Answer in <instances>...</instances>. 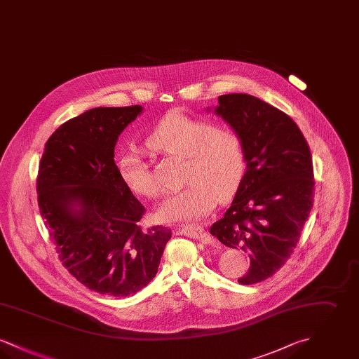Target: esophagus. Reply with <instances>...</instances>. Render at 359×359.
Wrapping results in <instances>:
<instances>
[{
    "mask_svg": "<svg viewBox=\"0 0 359 359\" xmlns=\"http://www.w3.org/2000/svg\"><path fill=\"white\" fill-rule=\"evenodd\" d=\"M179 233L186 236V237H189V238L199 239V241H205V239L208 238V234L205 233L202 227L186 226V227H182L179 230Z\"/></svg>",
    "mask_w": 359,
    "mask_h": 359,
    "instance_id": "34e87169",
    "label": "esophagus"
}]
</instances>
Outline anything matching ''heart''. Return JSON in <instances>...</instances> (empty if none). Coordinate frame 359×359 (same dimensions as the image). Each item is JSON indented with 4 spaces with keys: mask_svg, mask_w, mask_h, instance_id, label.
<instances>
[{
    "mask_svg": "<svg viewBox=\"0 0 359 359\" xmlns=\"http://www.w3.org/2000/svg\"><path fill=\"white\" fill-rule=\"evenodd\" d=\"M148 147L165 154L186 156V182L182 189L165 195L157 214L165 222H195L238 188L245 172V149L231 129L183 114H168L148 137ZM121 177L138 195L154 198L160 188L148 163L136 151L118 161Z\"/></svg>",
    "mask_w": 359,
    "mask_h": 359,
    "instance_id": "b5f03b06",
    "label": "heart"
}]
</instances>
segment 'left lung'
I'll list each match as a JSON object with an SVG mask.
<instances>
[{
	"label": "left lung",
	"mask_w": 359,
	"mask_h": 359,
	"mask_svg": "<svg viewBox=\"0 0 359 359\" xmlns=\"http://www.w3.org/2000/svg\"><path fill=\"white\" fill-rule=\"evenodd\" d=\"M207 107L242 140L246 170L231 205L210 229L223 245L250 257L242 285L259 283L290 258L313 203L307 141L290 116L249 94L218 97Z\"/></svg>",
	"instance_id": "8db88e82"
}]
</instances>
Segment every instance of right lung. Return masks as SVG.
Here are the masks:
<instances>
[{
  "label": "right lung",
  "mask_w": 359,
  "mask_h": 359,
  "mask_svg": "<svg viewBox=\"0 0 359 359\" xmlns=\"http://www.w3.org/2000/svg\"><path fill=\"white\" fill-rule=\"evenodd\" d=\"M142 110H87L53 132L39 165V208L59 258L88 290L116 297L151 283L172 236L138 224L145 208L114 163L118 136Z\"/></svg>",
  "instance_id": "obj_1"
}]
</instances>
